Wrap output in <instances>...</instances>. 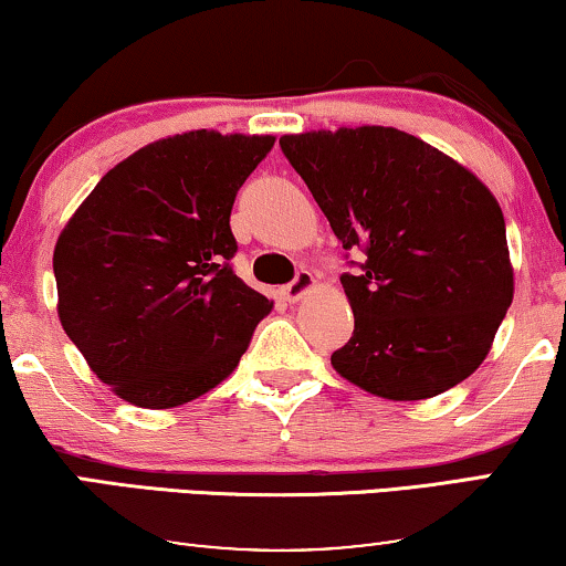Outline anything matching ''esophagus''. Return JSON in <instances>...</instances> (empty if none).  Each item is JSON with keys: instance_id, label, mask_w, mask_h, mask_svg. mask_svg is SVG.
<instances>
[{"instance_id": "esophagus-1", "label": "esophagus", "mask_w": 566, "mask_h": 566, "mask_svg": "<svg viewBox=\"0 0 566 566\" xmlns=\"http://www.w3.org/2000/svg\"><path fill=\"white\" fill-rule=\"evenodd\" d=\"M314 285H316L314 275L308 273V270H298L296 277H293L289 285H283V289H281V298L289 301V304H296V301L304 298L306 293L314 289Z\"/></svg>"}]
</instances>
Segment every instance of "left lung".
Masks as SVG:
<instances>
[{"mask_svg":"<svg viewBox=\"0 0 566 566\" xmlns=\"http://www.w3.org/2000/svg\"><path fill=\"white\" fill-rule=\"evenodd\" d=\"M343 250L353 337L332 353L376 397H438L482 366L513 304L505 216L490 188L422 138L384 126L281 138Z\"/></svg>","mask_w":566,"mask_h":566,"instance_id":"obj_1","label":"left lung"}]
</instances>
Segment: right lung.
<instances>
[{
	"instance_id": "add662e5",
	"label": "right lung",
	"mask_w": 566,
	"mask_h": 566,
	"mask_svg": "<svg viewBox=\"0 0 566 566\" xmlns=\"http://www.w3.org/2000/svg\"><path fill=\"white\" fill-rule=\"evenodd\" d=\"M273 144L206 128L161 138L115 165L61 231V327L120 399L169 409L211 391L273 308L229 262L237 190Z\"/></svg>"
}]
</instances>
